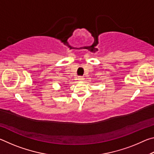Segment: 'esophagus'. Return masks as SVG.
<instances>
[{"instance_id": "1", "label": "esophagus", "mask_w": 154, "mask_h": 154, "mask_svg": "<svg viewBox=\"0 0 154 154\" xmlns=\"http://www.w3.org/2000/svg\"><path fill=\"white\" fill-rule=\"evenodd\" d=\"M79 81H83V80H84V77H79Z\"/></svg>"}]
</instances>
